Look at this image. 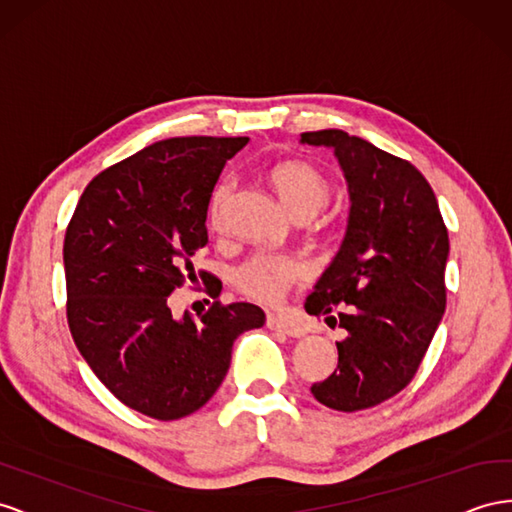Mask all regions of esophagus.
I'll return each instance as SVG.
<instances>
[{
	"instance_id": "obj_1",
	"label": "esophagus",
	"mask_w": 512,
	"mask_h": 512,
	"mask_svg": "<svg viewBox=\"0 0 512 512\" xmlns=\"http://www.w3.org/2000/svg\"><path fill=\"white\" fill-rule=\"evenodd\" d=\"M267 327L273 329V331H280V334H286L290 338L306 336V329H303L297 323H293L290 319H286V316H280V314H269L267 316Z\"/></svg>"
}]
</instances>
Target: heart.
Instances as JSON below:
<instances>
[{
    "mask_svg": "<svg viewBox=\"0 0 512 512\" xmlns=\"http://www.w3.org/2000/svg\"><path fill=\"white\" fill-rule=\"evenodd\" d=\"M271 183L278 189L280 198L295 215L321 211L329 200V183L327 178L306 161H284L271 170ZM232 191V181L219 183L211 196L209 217L211 224H222V213L226 200ZM303 262L284 252L275 250H258L247 256L241 265L234 269V286L243 295L252 297L260 303H278L286 290L293 286L303 275Z\"/></svg>",
    "mask_w": 512,
    "mask_h": 512,
    "instance_id": "heart-1",
    "label": "heart"
}]
</instances>
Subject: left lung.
Masks as SVG:
<instances>
[{"mask_svg":"<svg viewBox=\"0 0 512 512\" xmlns=\"http://www.w3.org/2000/svg\"><path fill=\"white\" fill-rule=\"evenodd\" d=\"M334 150L349 185V226L306 299L347 329L338 368L312 385L329 409L375 407L407 388L446 310L448 230L426 178L405 159L338 129L301 133Z\"/></svg>","mask_w":512,"mask_h":512,"instance_id":"8db88e82","label":"left lung"}]
</instances>
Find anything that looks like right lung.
Segmentation results:
<instances>
[{
  "instance_id": "add662e5",
  "label": "right lung",
  "mask_w": 512,
  "mask_h": 512,
  "mask_svg": "<svg viewBox=\"0 0 512 512\" xmlns=\"http://www.w3.org/2000/svg\"><path fill=\"white\" fill-rule=\"evenodd\" d=\"M247 137H170L94 176L64 237L66 319L79 353L120 403L155 420L198 411L222 385L232 344L265 325L254 303L176 319L168 297L196 280L219 174ZM206 280V273H200ZM206 293L217 297L215 280Z\"/></svg>"
}]
</instances>
